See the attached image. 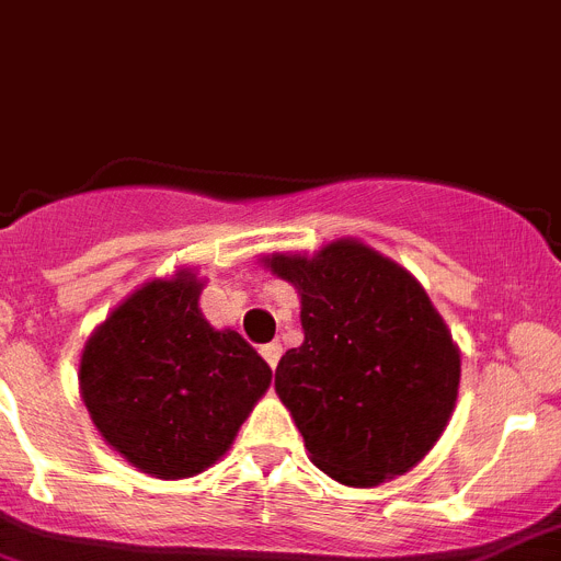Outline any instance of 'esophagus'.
Wrapping results in <instances>:
<instances>
[{
  "label": "esophagus",
  "mask_w": 561,
  "mask_h": 561,
  "mask_svg": "<svg viewBox=\"0 0 561 561\" xmlns=\"http://www.w3.org/2000/svg\"><path fill=\"white\" fill-rule=\"evenodd\" d=\"M260 355L267 362V367L274 369L276 364H279V358H282V344H279V341H271V344H262Z\"/></svg>",
  "instance_id": "34e87169"
}]
</instances>
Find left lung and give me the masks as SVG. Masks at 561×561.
I'll return each mask as SVG.
<instances>
[{"instance_id":"obj_1","label":"left lung","mask_w":561,"mask_h":561,"mask_svg":"<svg viewBox=\"0 0 561 561\" xmlns=\"http://www.w3.org/2000/svg\"><path fill=\"white\" fill-rule=\"evenodd\" d=\"M301 296V347L276 367L310 457L344 485L403 474L435 446L460 383V353L426 290L364 242L265 260Z\"/></svg>"}]
</instances>
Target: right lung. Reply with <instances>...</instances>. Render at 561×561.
<instances>
[{
	"mask_svg": "<svg viewBox=\"0 0 561 561\" xmlns=\"http://www.w3.org/2000/svg\"><path fill=\"white\" fill-rule=\"evenodd\" d=\"M194 274L146 282L112 310L81 355V398L104 440L163 480L220 460L271 387V367L233 330L199 313Z\"/></svg>",
	"mask_w": 561,
	"mask_h": 561,
	"instance_id": "obj_1",
	"label": "right lung"
}]
</instances>
